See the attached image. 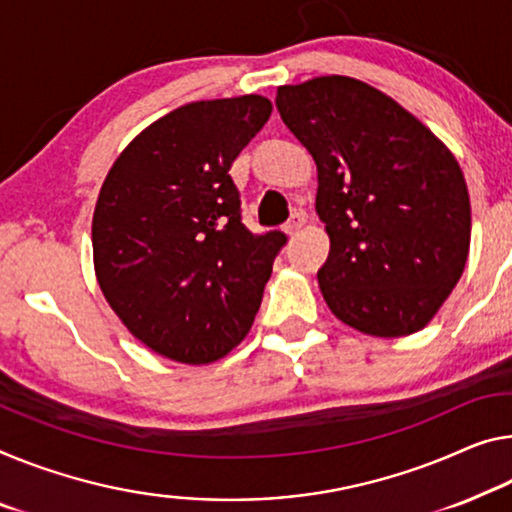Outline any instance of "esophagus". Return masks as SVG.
Returning a JSON list of instances; mask_svg holds the SVG:
<instances>
[{
    "label": "esophagus",
    "mask_w": 512,
    "mask_h": 512,
    "mask_svg": "<svg viewBox=\"0 0 512 512\" xmlns=\"http://www.w3.org/2000/svg\"><path fill=\"white\" fill-rule=\"evenodd\" d=\"M302 226H304V215H302V212H295V215L288 219V224L283 226V231H286L288 235H297V233H300Z\"/></svg>",
    "instance_id": "1"
}]
</instances>
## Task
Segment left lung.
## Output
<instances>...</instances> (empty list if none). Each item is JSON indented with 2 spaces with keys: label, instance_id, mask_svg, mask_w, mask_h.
Returning a JSON list of instances; mask_svg holds the SVG:
<instances>
[{
  "label": "left lung",
  "instance_id": "obj_1",
  "mask_svg": "<svg viewBox=\"0 0 512 512\" xmlns=\"http://www.w3.org/2000/svg\"><path fill=\"white\" fill-rule=\"evenodd\" d=\"M277 109L318 167L327 306L371 336L419 332L467 263L471 208L460 164L396 100L352 77L279 86Z\"/></svg>",
  "mask_w": 512,
  "mask_h": 512
}]
</instances>
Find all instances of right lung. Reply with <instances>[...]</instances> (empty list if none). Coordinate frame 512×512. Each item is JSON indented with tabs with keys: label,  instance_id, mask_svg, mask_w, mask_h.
Returning a JSON list of instances; mask_svg holds the SVG:
<instances>
[{
	"label": "right lung",
	"instance_id": "obj_1",
	"mask_svg": "<svg viewBox=\"0 0 512 512\" xmlns=\"http://www.w3.org/2000/svg\"><path fill=\"white\" fill-rule=\"evenodd\" d=\"M270 114L263 96L190 102L148 125L102 183L93 212L98 283L157 355L210 364L254 322L288 238L242 224L229 169Z\"/></svg>",
	"mask_w": 512,
	"mask_h": 512
}]
</instances>
